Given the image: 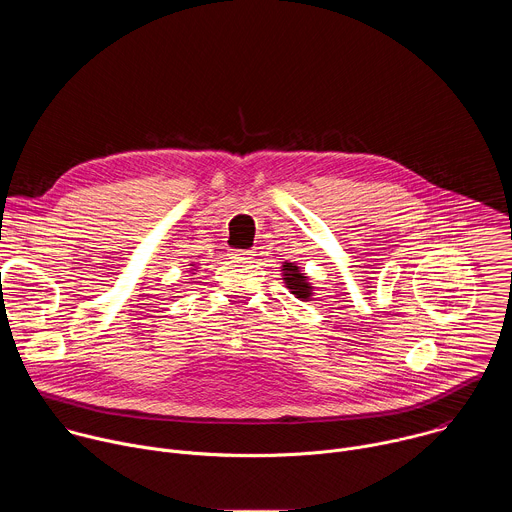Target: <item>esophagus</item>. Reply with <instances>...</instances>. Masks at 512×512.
Segmentation results:
<instances>
[{"mask_svg": "<svg viewBox=\"0 0 512 512\" xmlns=\"http://www.w3.org/2000/svg\"><path fill=\"white\" fill-rule=\"evenodd\" d=\"M233 259H251L253 253L249 249H231Z\"/></svg>", "mask_w": 512, "mask_h": 512, "instance_id": "esophagus-1", "label": "esophagus"}]
</instances>
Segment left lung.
<instances>
[{
    "label": "left lung",
    "instance_id": "obj_1",
    "mask_svg": "<svg viewBox=\"0 0 512 512\" xmlns=\"http://www.w3.org/2000/svg\"><path fill=\"white\" fill-rule=\"evenodd\" d=\"M283 279L287 287L291 289V294L298 296L300 300H308L312 296V285L306 281V275L300 273V269L294 263H285L283 265Z\"/></svg>",
    "mask_w": 512,
    "mask_h": 512
}]
</instances>
